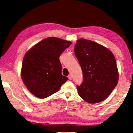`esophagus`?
Returning a JSON list of instances; mask_svg holds the SVG:
<instances>
[{"mask_svg": "<svg viewBox=\"0 0 133 133\" xmlns=\"http://www.w3.org/2000/svg\"><path fill=\"white\" fill-rule=\"evenodd\" d=\"M68 79H70V80H72V76L71 75H69V76H68Z\"/></svg>", "mask_w": 133, "mask_h": 133, "instance_id": "esophagus-1", "label": "esophagus"}]
</instances>
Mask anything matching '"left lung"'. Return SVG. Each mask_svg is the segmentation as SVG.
<instances>
[{"mask_svg":"<svg viewBox=\"0 0 133 133\" xmlns=\"http://www.w3.org/2000/svg\"><path fill=\"white\" fill-rule=\"evenodd\" d=\"M74 53L83 74V82L77 86L79 95L92 104L105 100L118 81L114 54L102 45L84 38L77 40Z\"/></svg>","mask_w":133,"mask_h":133,"instance_id":"8db88e82","label":"left lung"}]
</instances>
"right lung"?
I'll return each instance as SVG.
<instances>
[{"instance_id": "right-lung-1", "label": "right lung", "mask_w": 133, "mask_h": 133, "mask_svg": "<svg viewBox=\"0 0 133 133\" xmlns=\"http://www.w3.org/2000/svg\"><path fill=\"white\" fill-rule=\"evenodd\" d=\"M71 43L51 37L39 42L27 51L22 62L21 77L33 95L45 98L58 91L68 80L61 74L59 57Z\"/></svg>"}]
</instances>
